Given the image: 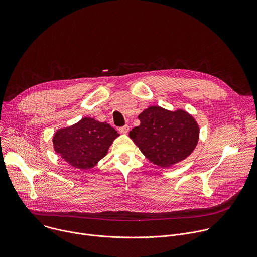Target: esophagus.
<instances>
[{"label": "esophagus", "instance_id": "esophagus-1", "mask_svg": "<svg viewBox=\"0 0 257 257\" xmlns=\"http://www.w3.org/2000/svg\"><path fill=\"white\" fill-rule=\"evenodd\" d=\"M119 131H120V133H122V134H127V133L129 132V126H128V125H125V126H123V127H120V128H119Z\"/></svg>", "mask_w": 257, "mask_h": 257}]
</instances>
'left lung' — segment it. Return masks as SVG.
Returning a JSON list of instances; mask_svg holds the SVG:
<instances>
[{
	"label": "left lung",
	"instance_id": "obj_1",
	"mask_svg": "<svg viewBox=\"0 0 257 257\" xmlns=\"http://www.w3.org/2000/svg\"><path fill=\"white\" fill-rule=\"evenodd\" d=\"M140 125L129 137L151 163L168 169L186 160L199 140V125L183 108L174 111L151 105L138 115Z\"/></svg>",
	"mask_w": 257,
	"mask_h": 257
}]
</instances>
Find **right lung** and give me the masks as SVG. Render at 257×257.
<instances>
[{
	"label": "right lung",
	"mask_w": 257,
	"mask_h": 257,
	"mask_svg": "<svg viewBox=\"0 0 257 257\" xmlns=\"http://www.w3.org/2000/svg\"><path fill=\"white\" fill-rule=\"evenodd\" d=\"M120 134L105 122L84 117L77 123L58 129L53 136L54 151L66 163L89 170L104 158Z\"/></svg>",
	"instance_id": "add662e5"
}]
</instances>
